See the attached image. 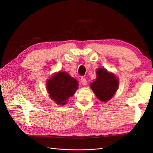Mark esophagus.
Segmentation results:
<instances>
[{"mask_svg": "<svg viewBox=\"0 0 153 153\" xmlns=\"http://www.w3.org/2000/svg\"><path fill=\"white\" fill-rule=\"evenodd\" d=\"M81 82H82V84H83V85H86V84H87L86 79L85 77H82L81 78Z\"/></svg>", "mask_w": 153, "mask_h": 153, "instance_id": "1", "label": "esophagus"}]
</instances>
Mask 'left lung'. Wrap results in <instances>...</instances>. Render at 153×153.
<instances>
[{
    "mask_svg": "<svg viewBox=\"0 0 153 153\" xmlns=\"http://www.w3.org/2000/svg\"><path fill=\"white\" fill-rule=\"evenodd\" d=\"M97 76L96 80L91 83V88L100 101L106 102L117 91L118 86V79L103 68L97 70Z\"/></svg>",
    "mask_w": 153,
    "mask_h": 153,
    "instance_id": "left-lung-1",
    "label": "left lung"
}]
</instances>
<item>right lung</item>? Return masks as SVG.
Returning <instances> with one entry per match:
<instances>
[{
  "label": "right lung",
  "mask_w": 153,
  "mask_h": 153,
  "mask_svg": "<svg viewBox=\"0 0 153 153\" xmlns=\"http://www.w3.org/2000/svg\"><path fill=\"white\" fill-rule=\"evenodd\" d=\"M78 82L67 72H59L47 81V88L50 97L58 105L66 104L77 89Z\"/></svg>",
  "instance_id": "add662e5"
}]
</instances>
